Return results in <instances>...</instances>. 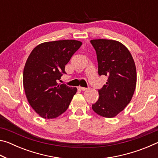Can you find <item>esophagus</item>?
<instances>
[{
    "mask_svg": "<svg viewBox=\"0 0 158 158\" xmlns=\"http://www.w3.org/2000/svg\"><path fill=\"white\" fill-rule=\"evenodd\" d=\"M79 89H81V90H86L89 89L88 88H84V87H81V86H79Z\"/></svg>",
    "mask_w": 158,
    "mask_h": 158,
    "instance_id": "1",
    "label": "esophagus"
}]
</instances>
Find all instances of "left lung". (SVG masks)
Wrapping results in <instances>:
<instances>
[{"label": "left lung", "instance_id": "left-lung-1", "mask_svg": "<svg viewBox=\"0 0 158 158\" xmlns=\"http://www.w3.org/2000/svg\"><path fill=\"white\" fill-rule=\"evenodd\" d=\"M96 52L99 75L108 77L98 90L99 99L92 105L96 114L114 118L130 102L137 84V70L129 50L120 42L112 40H91Z\"/></svg>", "mask_w": 158, "mask_h": 158}]
</instances>
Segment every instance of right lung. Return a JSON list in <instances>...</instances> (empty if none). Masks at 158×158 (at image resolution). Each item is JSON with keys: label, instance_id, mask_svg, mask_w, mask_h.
Listing matches in <instances>:
<instances>
[{"label": "right lung", "instance_id": "obj_1", "mask_svg": "<svg viewBox=\"0 0 158 158\" xmlns=\"http://www.w3.org/2000/svg\"><path fill=\"white\" fill-rule=\"evenodd\" d=\"M81 44L74 40L43 42L29 55L23 69V88L28 103L43 118H56L63 114L76 94L77 88L58 84V81Z\"/></svg>", "mask_w": 158, "mask_h": 158}]
</instances>
